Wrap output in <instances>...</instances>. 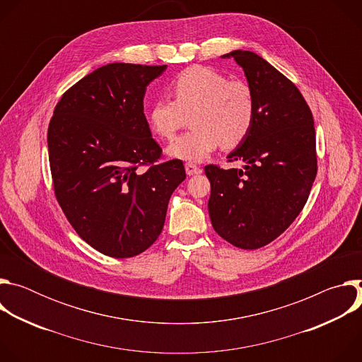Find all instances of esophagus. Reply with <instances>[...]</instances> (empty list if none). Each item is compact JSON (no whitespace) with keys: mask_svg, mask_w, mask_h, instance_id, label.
I'll use <instances>...</instances> for the list:
<instances>
[{"mask_svg":"<svg viewBox=\"0 0 362 362\" xmlns=\"http://www.w3.org/2000/svg\"><path fill=\"white\" fill-rule=\"evenodd\" d=\"M185 169H186V173H187L189 176H193V175H199V173H202L200 168H199V166H196L194 163H186V165H185Z\"/></svg>","mask_w":362,"mask_h":362,"instance_id":"obj_1","label":"esophagus"}]
</instances>
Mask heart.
Masks as SVG:
<instances>
[{"label": "heart", "instance_id": "b5f03b06", "mask_svg": "<svg viewBox=\"0 0 362 362\" xmlns=\"http://www.w3.org/2000/svg\"><path fill=\"white\" fill-rule=\"evenodd\" d=\"M173 100L159 98L148 113L150 130L172 140L190 116L192 129L169 147V156L200 162L221 144L225 150L240 146L256 120V97L243 80H229L221 71L192 66L170 83Z\"/></svg>", "mask_w": 362, "mask_h": 362}]
</instances>
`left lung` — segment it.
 Wrapping results in <instances>:
<instances>
[{
  "mask_svg": "<svg viewBox=\"0 0 362 362\" xmlns=\"http://www.w3.org/2000/svg\"><path fill=\"white\" fill-rule=\"evenodd\" d=\"M256 97V120L228 162L204 166L208 209L216 233L240 249H259L282 235L303 209L318 172L313 112L298 87L252 51L235 49Z\"/></svg>",
  "mask_w": 362,
  "mask_h": 362,
  "instance_id": "1",
  "label": "left lung"
}]
</instances>
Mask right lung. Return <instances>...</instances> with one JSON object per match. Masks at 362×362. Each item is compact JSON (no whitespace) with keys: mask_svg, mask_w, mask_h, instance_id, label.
Instances as JSON below:
<instances>
[{"mask_svg":"<svg viewBox=\"0 0 362 362\" xmlns=\"http://www.w3.org/2000/svg\"><path fill=\"white\" fill-rule=\"evenodd\" d=\"M166 66L113 63L71 86L47 132L56 199L77 235L112 257H132L162 233L168 203L186 179L160 163L143 113L147 84Z\"/></svg>","mask_w":362,"mask_h":362,"instance_id":"right-lung-1","label":"right lung"}]
</instances>
